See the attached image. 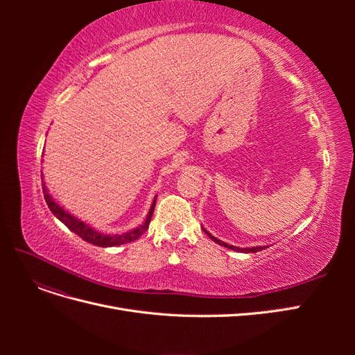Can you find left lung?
I'll return each mask as SVG.
<instances>
[{
	"instance_id": "8db88e82",
	"label": "left lung",
	"mask_w": 355,
	"mask_h": 355,
	"mask_svg": "<svg viewBox=\"0 0 355 355\" xmlns=\"http://www.w3.org/2000/svg\"><path fill=\"white\" fill-rule=\"evenodd\" d=\"M202 230H204V228H202ZM204 232H206L214 243H218V244H220V245H223V247H227V249H231V250H235V252L256 253V252H261V250H263V249H266V247H268V245H256V247H245V249H240V247H237V245H231V244H227V243H223V241L218 240L216 237H213V235H211L210 232H207L206 230H204Z\"/></svg>"
}]
</instances>
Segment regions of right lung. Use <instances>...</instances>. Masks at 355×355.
<instances>
[{
    "instance_id": "right-lung-1",
    "label": "right lung",
    "mask_w": 355,
    "mask_h": 355,
    "mask_svg": "<svg viewBox=\"0 0 355 355\" xmlns=\"http://www.w3.org/2000/svg\"><path fill=\"white\" fill-rule=\"evenodd\" d=\"M41 179H42V176H41ZM42 194H44V198H46V202H47L50 211L55 214V216L62 223H65L72 232L77 234L78 237H81L84 241H87V243L94 244V245H99V247L121 245V244H125V243L135 241V240H137L139 237H141V235L148 230L149 222H151L154 207H155V200H157V197H155L151 209H149V213H148L145 222L142 225H139L137 228L128 231V232H124V234H103V232H99V231H96L94 228L89 227V225L84 223L83 220L73 218L72 214L68 213L65 209H62L59 204L55 200H53V197L47 192L46 184H42Z\"/></svg>"
}]
</instances>
